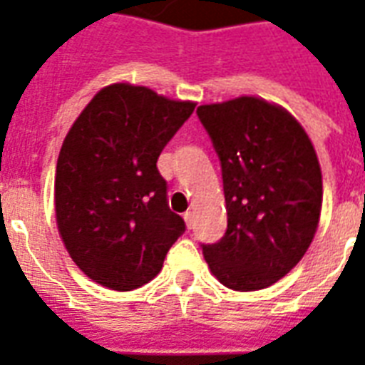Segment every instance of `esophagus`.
Returning <instances> with one entry per match:
<instances>
[{
	"label": "esophagus",
	"mask_w": 365,
	"mask_h": 365,
	"mask_svg": "<svg viewBox=\"0 0 365 365\" xmlns=\"http://www.w3.org/2000/svg\"><path fill=\"white\" fill-rule=\"evenodd\" d=\"M185 223L188 230H192L194 227V210H188L185 214Z\"/></svg>",
	"instance_id": "1"
}]
</instances>
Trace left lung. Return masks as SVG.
I'll return each mask as SVG.
<instances>
[{"label": "left lung", "mask_w": 365, "mask_h": 365, "mask_svg": "<svg viewBox=\"0 0 365 365\" xmlns=\"http://www.w3.org/2000/svg\"><path fill=\"white\" fill-rule=\"evenodd\" d=\"M222 161L227 231L204 245L210 272L225 288H268L303 259L323 206L317 151L294 114L243 95L198 106Z\"/></svg>", "instance_id": "obj_1"}]
</instances>
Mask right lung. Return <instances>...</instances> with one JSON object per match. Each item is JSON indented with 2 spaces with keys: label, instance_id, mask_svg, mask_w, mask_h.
<instances>
[{
  "label": "right lung",
  "instance_id": "right-lung-1",
  "mask_svg": "<svg viewBox=\"0 0 365 365\" xmlns=\"http://www.w3.org/2000/svg\"><path fill=\"white\" fill-rule=\"evenodd\" d=\"M194 106L120 81L103 87L71 124L56 165V223L93 282L116 292L148 284L185 231L157 157Z\"/></svg>",
  "mask_w": 365,
  "mask_h": 365
}]
</instances>
